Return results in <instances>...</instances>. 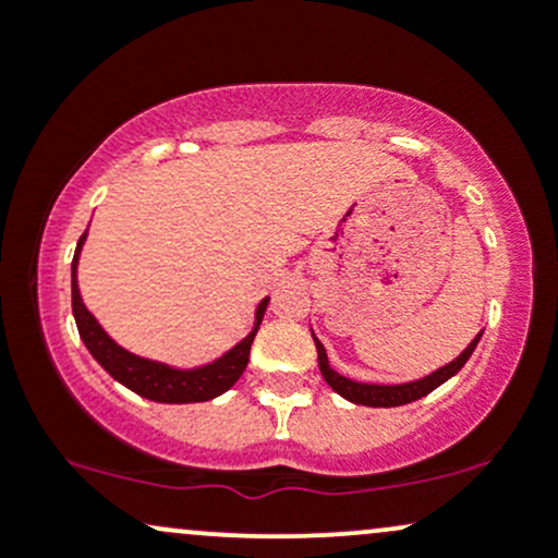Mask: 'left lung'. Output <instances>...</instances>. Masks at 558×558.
Masks as SVG:
<instances>
[{
    "label": "left lung",
    "mask_w": 558,
    "mask_h": 558,
    "mask_svg": "<svg viewBox=\"0 0 558 558\" xmlns=\"http://www.w3.org/2000/svg\"><path fill=\"white\" fill-rule=\"evenodd\" d=\"M483 336V332H480ZM480 336L472 341L462 354L457 356L453 362H448L446 367L435 369L433 375L422 377V380H414V383H401V386H375V383H356V380H349V377L338 375L336 369L330 367L328 362V354H325V345L317 341L315 332H312V338H315V345H317V362H319V373H323L325 383L336 390L338 396H343L345 401L351 403H362V407H403V403H412L422 399V396H427L430 390H435L438 386H444L448 377H453L459 373V369L464 367L466 360L472 356V351H475V345L480 341Z\"/></svg>",
    "instance_id": "8db88e82"
}]
</instances>
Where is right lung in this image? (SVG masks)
I'll return each instance as SVG.
<instances>
[{
	"label": "right lung",
	"mask_w": 558,
	"mask_h": 558,
	"mask_svg": "<svg viewBox=\"0 0 558 558\" xmlns=\"http://www.w3.org/2000/svg\"><path fill=\"white\" fill-rule=\"evenodd\" d=\"M83 241H86V233L81 235L78 246H75V257H73V317H75V325H78V332L83 343H86V349L92 351L94 360L99 362L101 367L114 377V380L123 383V386L131 388L133 393L159 403L209 401L215 399V396L226 393V390L239 380L248 364V351H252L254 336H257L262 317H265V310H267V301L270 299L259 301L252 332H248L241 343H235L228 354H222L220 360L194 369L168 367V364L162 362H151V360H144V356L131 354V351H125L123 345L114 343L105 332V328L96 323L92 312L86 310V304H83L81 291H78V275H75V270H78Z\"/></svg>",
	"instance_id": "1"
}]
</instances>
